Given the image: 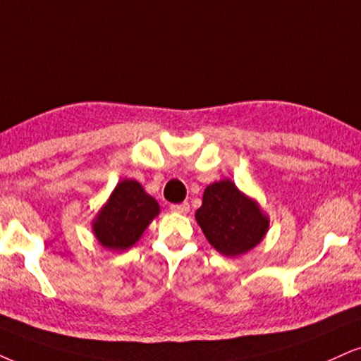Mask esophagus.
<instances>
[{
    "label": "esophagus",
    "mask_w": 361,
    "mask_h": 361,
    "mask_svg": "<svg viewBox=\"0 0 361 361\" xmlns=\"http://www.w3.org/2000/svg\"><path fill=\"white\" fill-rule=\"evenodd\" d=\"M189 204L188 202H182V204H172L171 211L177 212V214H188L189 212Z\"/></svg>",
    "instance_id": "1"
}]
</instances>
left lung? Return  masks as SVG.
I'll list each match as a JSON object with an SVG mask.
<instances>
[{"instance_id":"left-lung-1","label":"left lung","mask_w":361,"mask_h":361,"mask_svg":"<svg viewBox=\"0 0 361 361\" xmlns=\"http://www.w3.org/2000/svg\"><path fill=\"white\" fill-rule=\"evenodd\" d=\"M211 246L228 257L241 256L262 241L269 228V219L255 199L247 197L226 179L207 185L202 206L195 211Z\"/></svg>"}]
</instances>
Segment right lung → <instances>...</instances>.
Segmentation results:
<instances>
[{
  "label": "right lung",
  "instance_id": "add662e5",
  "mask_svg": "<svg viewBox=\"0 0 361 361\" xmlns=\"http://www.w3.org/2000/svg\"><path fill=\"white\" fill-rule=\"evenodd\" d=\"M159 212V202L139 182L123 179L93 219V234L105 249L126 251L139 241Z\"/></svg>",
  "mask_w": 361,
  "mask_h": 361
}]
</instances>
